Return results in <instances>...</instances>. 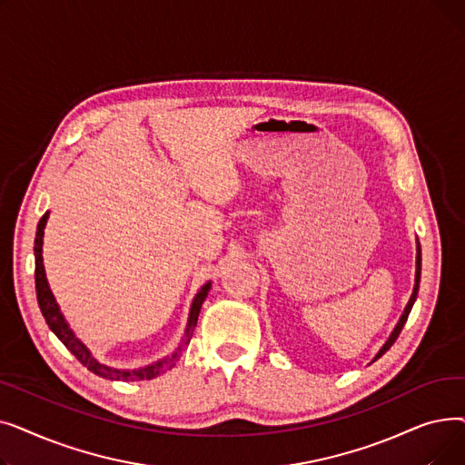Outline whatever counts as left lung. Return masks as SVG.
Instances as JSON below:
<instances>
[{"label":"left lung","instance_id":"obj_1","mask_svg":"<svg viewBox=\"0 0 465 465\" xmlns=\"http://www.w3.org/2000/svg\"><path fill=\"white\" fill-rule=\"evenodd\" d=\"M420 265H422V254H420V245H419V256H417V279H414V290H412V296H411V300H409V303H407V307H405V312H403V316L400 319V322H398V326H396V330H394V333L390 335V339L386 341V345L379 351V354L375 356V360H379L390 347H392L394 343H396V339L400 337V333H401V330H403V326H405V322H407V319H409V312H411V309H412V305H414V300H417V294H419V282H420Z\"/></svg>","mask_w":465,"mask_h":465}]
</instances>
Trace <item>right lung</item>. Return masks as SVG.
<instances>
[{
  "label": "right lung",
  "mask_w": 465,
  "mask_h": 465,
  "mask_svg": "<svg viewBox=\"0 0 465 465\" xmlns=\"http://www.w3.org/2000/svg\"><path fill=\"white\" fill-rule=\"evenodd\" d=\"M46 218H48V213L43 214V218L39 220L37 224V233H35V247H34V252H35V292H37V303H39V309L45 316V321L48 324V328H51L56 337L62 341V343L67 347V351H71V354L75 356L84 368L92 373H95L97 377H104V379H111V381H134V379H153L156 375H160L167 365L173 363L181 352L188 347L190 339H192V333H193V328L195 324H198V316H200V311H202V305L207 298V292L211 290V282H207L202 290L200 294L195 296L193 303H192V309H190V319H188V328H186V333H184V339L181 347L177 349L175 354H171V358L167 360H160L153 365H149V368H143V370H137V371H118V370H111L107 368V365H102L100 361H95L88 349L81 343V341L73 335V331L67 328L64 316L60 314V309L56 305V300L53 296L51 288H48V282H46V277H45V267H43V256H41V251H43V230H45V224H46Z\"/></svg>",
  "instance_id": "obj_1"
}]
</instances>
